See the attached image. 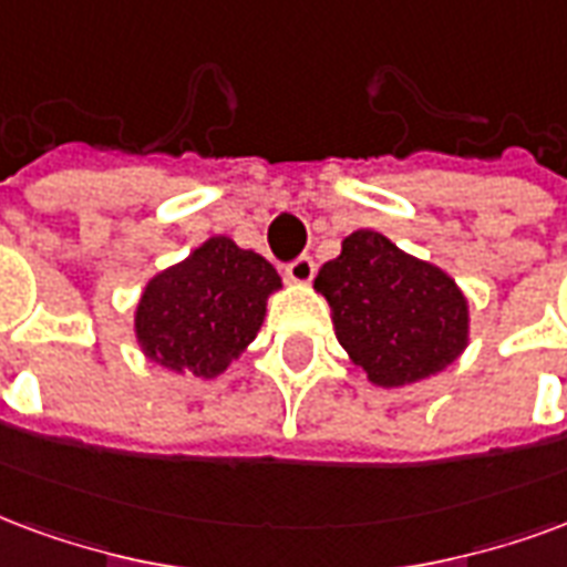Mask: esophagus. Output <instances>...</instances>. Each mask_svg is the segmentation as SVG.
I'll return each instance as SVG.
<instances>
[{"label":"esophagus","mask_w":567,"mask_h":567,"mask_svg":"<svg viewBox=\"0 0 567 567\" xmlns=\"http://www.w3.org/2000/svg\"><path fill=\"white\" fill-rule=\"evenodd\" d=\"M316 276V261L309 255H300L297 261H291L285 267V279L291 285H309Z\"/></svg>","instance_id":"obj_1"}]
</instances>
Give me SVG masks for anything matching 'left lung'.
Segmentation results:
<instances>
[{
  "label": "left lung",
  "instance_id": "obj_1",
  "mask_svg": "<svg viewBox=\"0 0 567 567\" xmlns=\"http://www.w3.org/2000/svg\"><path fill=\"white\" fill-rule=\"evenodd\" d=\"M339 346L375 388H405L454 363L472 333L468 297L451 272L354 230L316 276Z\"/></svg>",
  "mask_w": 567,
  "mask_h": 567
}]
</instances>
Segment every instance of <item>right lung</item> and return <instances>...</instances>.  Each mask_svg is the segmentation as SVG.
I'll return each instance as SVG.
<instances>
[{"label": "right lung", "mask_w": 567, "mask_h": 567, "mask_svg": "<svg viewBox=\"0 0 567 567\" xmlns=\"http://www.w3.org/2000/svg\"><path fill=\"white\" fill-rule=\"evenodd\" d=\"M279 288L282 279L267 258L216 234L144 285L134 342L155 367L219 379L255 342Z\"/></svg>", "instance_id": "1"}]
</instances>
